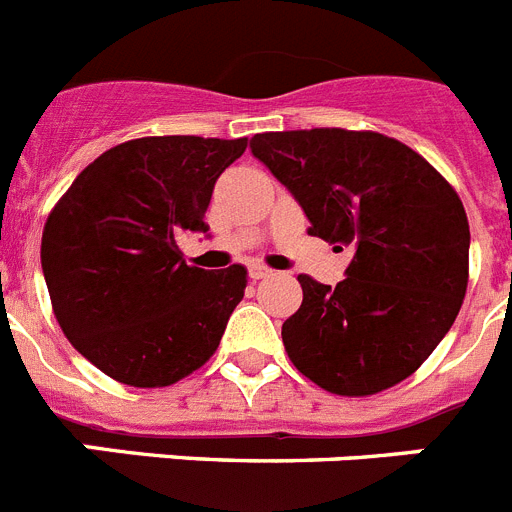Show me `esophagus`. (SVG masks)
I'll return each instance as SVG.
<instances>
[{
  "mask_svg": "<svg viewBox=\"0 0 512 512\" xmlns=\"http://www.w3.org/2000/svg\"><path fill=\"white\" fill-rule=\"evenodd\" d=\"M248 277L266 279V277H271V269H266V266H261V264H251L248 266Z\"/></svg>",
  "mask_w": 512,
  "mask_h": 512,
  "instance_id": "obj_1",
  "label": "esophagus"
}]
</instances>
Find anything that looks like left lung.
<instances>
[{
  "label": "left lung",
  "instance_id": "left-lung-1",
  "mask_svg": "<svg viewBox=\"0 0 512 512\" xmlns=\"http://www.w3.org/2000/svg\"><path fill=\"white\" fill-rule=\"evenodd\" d=\"M251 153L300 202L312 235L354 253L336 287L297 277L302 305L282 325L292 364L346 397L410 377L449 333L467 292L459 194L413 148L379 133H259Z\"/></svg>",
  "mask_w": 512,
  "mask_h": 512
}]
</instances>
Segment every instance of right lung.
I'll return each instance as SVG.
<instances>
[{
  "label": "right lung",
  "instance_id": "obj_1",
  "mask_svg": "<svg viewBox=\"0 0 512 512\" xmlns=\"http://www.w3.org/2000/svg\"><path fill=\"white\" fill-rule=\"evenodd\" d=\"M246 138H138L104 151L63 194L40 264L53 312L84 359L130 387L200 369L243 300L246 269L189 266L176 241L207 233L205 210Z\"/></svg>",
  "mask_w": 512,
  "mask_h": 512
}]
</instances>
